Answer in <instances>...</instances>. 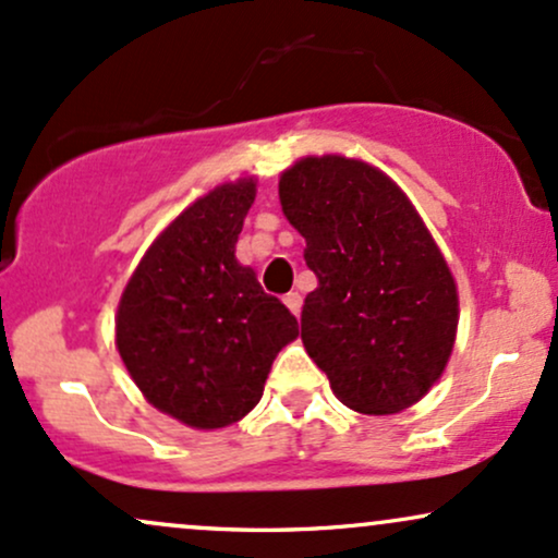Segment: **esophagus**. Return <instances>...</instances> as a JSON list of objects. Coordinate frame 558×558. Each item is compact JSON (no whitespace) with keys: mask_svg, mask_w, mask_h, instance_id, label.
<instances>
[{"mask_svg":"<svg viewBox=\"0 0 558 558\" xmlns=\"http://www.w3.org/2000/svg\"><path fill=\"white\" fill-rule=\"evenodd\" d=\"M283 304L288 306V310H291V312H293V315H296V317H299V312H301V296H299V293H296V291L286 293V296H283Z\"/></svg>","mask_w":558,"mask_h":558,"instance_id":"obj_1","label":"esophagus"}]
</instances>
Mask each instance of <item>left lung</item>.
Listing matches in <instances>:
<instances>
[{
    "label": "left lung",
    "instance_id": "1",
    "mask_svg": "<svg viewBox=\"0 0 558 558\" xmlns=\"http://www.w3.org/2000/svg\"><path fill=\"white\" fill-rule=\"evenodd\" d=\"M278 194L317 275L301 310L306 354L354 412L417 403L459 323L457 283L417 209L386 172L338 155L299 159Z\"/></svg>",
    "mask_w": 558,
    "mask_h": 558
}]
</instances>
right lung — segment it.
<instances>
[{
  "mask_svg": "<svg viewBox=\"0 0 558 558\" xmlns=\"http://www.w3.org/2000/svg\"><path fill=\"white\" fill-rule=\"evenodd\" d=\"M254 178L196 198L128 280L114 330L133 383L159 412L196 430L246 417L299 323L235 259Z\"/></svg>",
  "mask_w": 558,
  "mask_h": 558,
  "instance_id": "obj_1",
  "label": "right lung"
}]
</instances>
